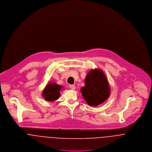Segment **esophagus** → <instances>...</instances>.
I'll return each instance as SVG.
<instances>
[{
	"label": "esophagus",
	"mask_w": 152,
	"mask_h": 152,
	"mask_svg": "<svg viewBox=\"0 0 152 152\" xmlns=\"http://www.w3.org/2000/svg\"><path fill=\"white\" fill-rule=\"evenodd\" d=\"M69 87H70V88H71V89H72V90H75V88H76L75 86L73 85V84H70V85H69Z\"/></svg>",
	"instance_id": "34e87169"
}]
</instances>
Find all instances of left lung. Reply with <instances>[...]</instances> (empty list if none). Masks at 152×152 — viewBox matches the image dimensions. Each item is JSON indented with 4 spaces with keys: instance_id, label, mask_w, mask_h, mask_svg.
I'll list each match as a JSON object with an SVG mask.
<instances>
[{
    "instance_id": "obj_1",
    "label": "left lung",
    "mask_w": 152,
    "mask_h": 152,
    "mask_svg": "<svg viewBox=\"0 0 152 152\" xmlns=\"http://www.w3.org/2000/svg\"><path fill=\"white\" fill-rule=\"evenodd\" d=\"M84 82L85 86L81 88V92L89 105L97 106L108 98L110 89L108 80L102 70H90Z\"/></svg>"
}]
</instances>
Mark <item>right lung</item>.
<instances>
[{
  "mask_svg": "<svg viewBox=\"0 0 152 152\" xmlns=\"http://www.w3.org/2000/svg\"><path fill=\"white\" fill-rule=\"evenodd\" d=\"M62 86L55 83L47 84L42 93L43 97L47 101H53L59 99L60 96L59 91L61 90Z\"/></svg>",
  "mask_w": 152,
  "mask_h": 152,
  "instance_id": "add662e5",
  "label": "right lung"
}]
</instances>
